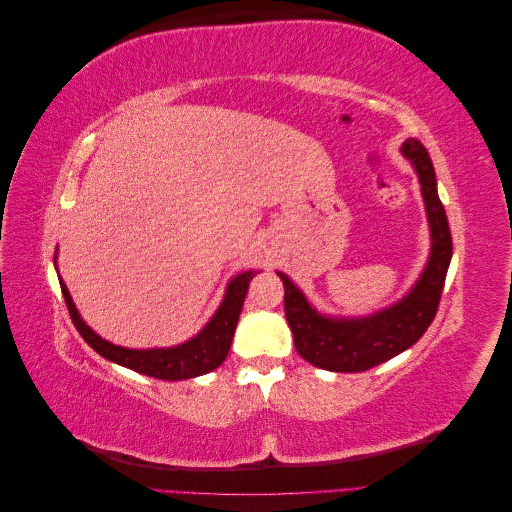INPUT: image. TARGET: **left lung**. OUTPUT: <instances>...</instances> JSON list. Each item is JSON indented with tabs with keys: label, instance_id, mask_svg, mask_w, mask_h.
Listing matches in <instances>:
<instances>
[{
	"label": "left lung",
	"instance_id": "1",
	"mask_svg": "<svg viewBox=\"0 0 512 512\" xmlns=\"http://www.w3.org/2000/svg\"><path fill=\"white\" fill-rule=\"evenodd\" d=\"M401 153L412 162L421 181L431 230L427 267L404 299L365 318H329L309 305L305 294L290 282L288 275L277 273L284 282V309L294 348L305 361L320 369L352 374L376 367L414 346L436 318L453 256L451 228L440 203L436 170L427 149L416 138H408Z\"/></svg>",
	"mask_w": 512,
	"mask_h": 512
}]
</instances>
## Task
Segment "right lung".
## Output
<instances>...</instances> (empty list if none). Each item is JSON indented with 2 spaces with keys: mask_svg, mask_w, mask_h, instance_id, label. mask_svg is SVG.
<instances>
[{
  "mask_svg": "<svg viewBox=\"0 0 512 512\" xmlns=\"http://www.w3.org/2000/svg\"><path fill=\"white\" fill-rule=\"evenodd\" d=\"M252 277H254V271H245V273H239L237 277H232L220 309L207 322V327L196 337H192L190 342L173 346V348H151V350H132V348H121L106 342V339H102L98 333L91 331L79 316V312H76L70 292L61 277H59V286H61V294H64L66 299L68 312L76 331H79L85 342L100 356H104V359L158 380H188V378L209 374V371H213L215 367H220L224 363Z\"/></svg>",
  "mask_w": 512,
  "mask_h": 512,
  "instance_id": "1",
  "label": "right lung"
}]
</instances>
